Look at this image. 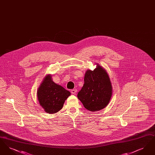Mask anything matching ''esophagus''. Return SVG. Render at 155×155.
<instances>
[{
  "mask_svg": "<svg viewBox=\"0 0 155 155\" xmlns=\"http://www.w3.org/2000/svg\"><path fill=\"white\" fill-rule=\"evenodd\" d=\"M77 92V89H72V90L71 91V93L72 94H74V95L76 94Z\"/></svg>",
  "mask_w": 155,
  "mask_h": 155,
  "instance_id": "esophagus-1",
  "label": "esophagus"
}]
</instances>
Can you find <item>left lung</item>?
Instances as JSON below:
<instances>
[{
	"instance_id": "left-lung-1",
	"label": "left lung",
	"mask_w": 155,
	"mask_h": 155,
	"mask_svg": "<svg viewBox=\"0 0 155 155\" xmlns=\"http://www.w3.org/2000/svg\"><path fill=\"white\" fill-rule=\"evenodd\" d=\"M96 66L93 71H86L84 84L77 95L84 107L91 111L101 110L106 107L112 95V86L107 73L99 64Z\"/></svg>"
}]
</instances>
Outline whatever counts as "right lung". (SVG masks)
<instances>
[{"label": "right lung", "mask_w": 155, "mask_h": 155, "mask_svg": "<svg viewBox=\"0 0 155 155\" xmlns=\"http://www.w3.org/2000/svg\"><path fill=\"white\" fill-rule=\"evenodd\" d=\"M71 95L66 89L52 81V76L46 75L37 91L40 105L48 113H56L60 110L65 101Z\"/></svg>", "instance_id": "1"}]
</instances>
